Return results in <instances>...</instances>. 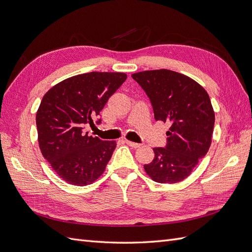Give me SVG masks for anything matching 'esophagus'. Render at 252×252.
I'll return each mask as SVG.
<instances>
[{"label": "esophagus", "instance_id": "34e87169", "mask_svg": "<svg viewBox=\"0 0 252 252\" xmlns=\"http://www.w3.org/2000/svg\"><path fill=\"white\" fill-rule=\"evenodd\" d=\"M125 143L128 145V146H130L132 148H139L141 146V144H138V143H133L131 141H128V140H125Z\"/></svg>", "mask_w": 252, "mask_h": 252}]
</instances>
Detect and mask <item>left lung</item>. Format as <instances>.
Instances as JSON below:
<instances>
[{"mask_svg":"<svg viewBox=\"0 0 252 252\" xmlns=\"http://www.w3.org/2000/svg\"><path fill=\"white\" fill-rule=\"evenodd\" d=\"M150 98L156 121L169 122L166 147H156L144 169L155 182L179 183L207 154L215 126L210 97L199 83L168 69L131 74Z\"/></svg>","mask_w":252,"mask_h":252,"instance_id":"obj_1","label":"left lung"}]
</instances>
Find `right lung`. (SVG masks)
<instances>
[{
    "label": "right lung",
    "mask_w": 252,
    "mask_h": 252,
    "mask_svg": "<svg viewBox=\"0 0 252 252\" xmlns=\"http://www.w3.org/2000/svg\"><path fill=\"white\" fill-rule=\"evenodd\" d=\"M126 79L123 72L78 74L60 82L43 96L35 117L39 146L52 169L68 184H93L105 171L117 142L88 135L84 126L94 125L93 118Z\"/></svg>",
    "instance_id": "obj_1"
}]
</instances>
